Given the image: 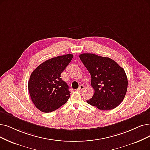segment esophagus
<instances>
[{
	"mask_svg": "<svg viewBox=\"0 0 150 150\" xmlns=\"http://www.w3.org/2000/svg\"><path fill=\"white\" fill-rule=\"evenodd\" d=\"M83 88H84V86H83V85H81V86H79V88L77 89V91H79V92H81V91H83Z\"/></svg>",
	"mask_w": 150,
	"mask_h": 150,
	"instance_id": "obj_1",
	"label": "esophagus"
}]
</instances>
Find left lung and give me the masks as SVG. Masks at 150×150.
Here are the masks:
<instances>
[{
	"label": "left lung",
	"instance_id": "8db88e82",
	"mask_svg": "<svg viewBox=\"0 0 150 150\" xmlns=\"http://www.w3.org/2000/svg\"><path fill=\"white\" fill-rule=\"evenodd\" d=\"M79 58L91 75V86L95 91L87 102L101 110H111L120 105L128 86L124 69L108 57L82 53Z\"/></svg>",
	"mask_w": 150,
	"mask_h": 150
}]
</instances>
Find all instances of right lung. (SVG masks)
<instances>
[{
	"label": "right lung",
	"mask_w": 150,
	"mask_h": 150,
	"mask_svg": "<svg viewBox=\"0 0 150 150\" xmlns=\"http://www.w3.org/2000/svg\"><path fill=\"white\" fill-rule=\"evenodd\" d=\"M73 57V55L67 54L47 59L30 76V97L40 111L52 112L67 102L71 92L67 83L61 78V74Z\"/></svg>",
	"instance_id": "1"
}]
</instances>
